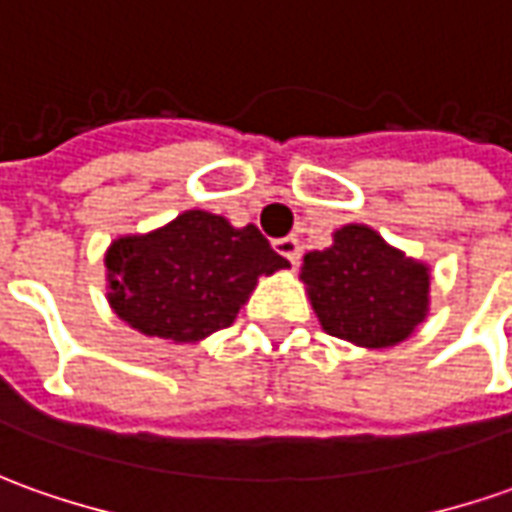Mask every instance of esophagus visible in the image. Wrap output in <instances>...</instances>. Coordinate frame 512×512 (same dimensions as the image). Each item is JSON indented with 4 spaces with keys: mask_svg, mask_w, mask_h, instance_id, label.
<instances>
[{
    "mask_svg": "<svg viewBox=\"0 0 512 512\" xmlns=\"http://www.w3.org/2000/svg\"><path fill=\"white\" fill-rule=\"evenodd\" d=\"M274 249L280 252V255L291 263V266H297L300 263V241L294 238V235H288V238H280V241H274Z\"/></svg>",
    "mask_w": 512,
    "mask_h": 512,
    "instance_id": "1",
    "label": "esophagus"
}]
</instances>
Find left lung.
I'll use <instances>...</instances> for the list:
<instances>
[{
    "instance_id": "left-lung-1",
    "label": "left lung",
    "mask_w": 512,
    "mask_h": 512,
    "mask_svg": "<svg viewBox=\"0 0 512 512\" xmlns=\"http://www.w3.org/2000/svg\"><path fill=\"white\" fill-rule=\"evenodd\" d=\"M302 280L322 328L361 347L403 342L429 311V269L361 224L339 229L325 252L305 255Z\"/></svg>"
}]
</instances>
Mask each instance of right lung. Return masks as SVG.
<instances>
[{
  "label": "right lung",
  "instance_id": "1",
  "mask_svg": "<svg viewBox=\"0 0 512 512\" xmlns=\"http://www.w3.org/2000/svg\"><path fill=\"white\" fill-rule=\"evenodd\" d=\"M257 227L190 210L151 235H131L106 252L114 314L145 336L198 342L229 328L257 277L285 269Z\"/></svg>",
  "mask_w": 512,
  "mask_h": 512
}]
</instances>
